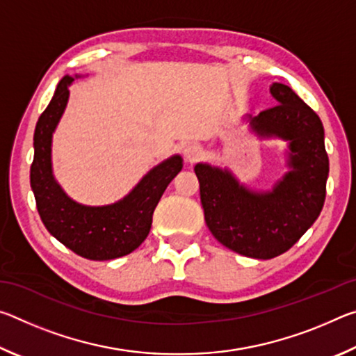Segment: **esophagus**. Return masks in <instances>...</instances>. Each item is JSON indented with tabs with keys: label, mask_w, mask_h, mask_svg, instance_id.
Here are the masks:
<instances>
[{
	"label": "esophagus",
	"mask_w": 356,
	"mask_h": 356,
	"mask_svg": "<svg viewBox=\"0 0 356 356\" xmlns=\"http://www.w3.org/2000/svg\"><path fill=\"white\" fill-rule=\"evenodd\" d=\"M184 155H185L186 161H190V163H193V161H196L202 155V147L200 146V144L191 143V144H188V146H185Z\"/></svg>",
	"instance_id": "esophagus-1"
}]
</instances>
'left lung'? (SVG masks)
Returning <instances> with one entry per match:
<instances>
[{
    "instance_id": "left-lung-1",
    "label": "left lung",
    "mask_w": 356,
    "mask_h": 356,
    "mask_svg": "<svg viewBox=\"0 0 356 356\" xmlns=\"http://www.w3.org/2000/svg\"><path fill=\"white\" fill-rule=\"evenodd\" d=\"M270 92L278 104L250 116V125L259 136L289 141L291 171L272 190L252 191L229 170L195 166L210 232L226 248L254 259L282 254L308 231L322 212L330 171L321 118L286 84L273 83Z\"/></svg>"
}]
</instances>
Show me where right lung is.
<instances>
[{
  "label": "right lung",
  "instance_id": "1",
  "mask_svg": "<svg viewBox=\"0 0 356 356\" xmlns=\"http://www.w3.org/2000/svg\"><path fill=\"white\" fill-rule=\"evenodd\" d=\"M72 76L59 81L55 95L35 124L31 188L47 231L78 256L110 261L135 251L152 226L161 195L182 170V156L172 155L152 168L124 200L110 206H81L65 195L53 177L51 136L69 100Z\"/></svg>",
  "mask_w": 356,
  "mask_h": 356
}]
</instances>
